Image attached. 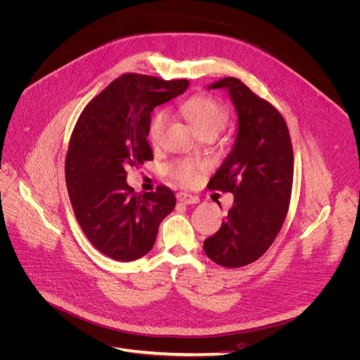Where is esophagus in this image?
I'll list each match as a JSON object with an SVG mask.
<instances>
[{
	"label": "esophagus",
	"mask_w": 360,
	"mask_h": 360,
	"mask_svg": "<svg viewBox=\"0 0 360 360\" xmlns=\"http://www.w3.org/2000/svg\"><path fill=\"white\" fill-rule=\"evenodd\" d=\"M176 199H178V202L185 203V205H193V203H198V202H199V199H198L196 196H192V195H189V193H186V192H179V193H176Z\"/></svg>",
	"instance_id": "esophagus-1"
}]
</instances>
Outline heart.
Here are the masks:
<instances>
[{"label":"heart","mask_w":360,"mask_h":360,"mask_svg":"<svg viewBox=\"0 0 360 360\" xmlns=\"http://www.w3.org/2000/svg\"><path fill=\"white\" fill-rule=\"evenodd\" d=\"M181 112L186 116V119L192 123L195 130L202 134L205 131H219L224 127L229 113L226 108L214 98L209 95H195L184 101L179 106ZM168 115L164 110H155L148 122L147 136L153 146H158L162 140L164 130L167 126ZM205 168V164L200 161L179 158L172 161L167 171L168 174L178 182L184 185L193 184L200 171Z\"/></svg>","instance_id":"b5f03b06"}]
</instances>
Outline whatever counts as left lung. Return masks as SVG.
<instances>
[{"instance_id":"8db88e82","label":"left lung","mask_w":360,"mask_h":360,"mask_svg":"<svg viewBox=\"0 0 360 360\" xmlns=\"http://www.w3.org/2000/svg\"><path fill=\"white\" fill-rule=\"evenodd\" d=\"M220 88L230 94L238 131L207 188L231 192L234 203L203 248L217 265L241 268L261 258L283 226L292 195L293 148L288 124L275 106L238 78L226 77L207 86Z\"/></svg>"}]
</instances>
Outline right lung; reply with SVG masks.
<instances>
[{
  "instance_id": "1",
  "label": "right lung",
  "mask_w": 360,
  "mask_h": 360,
  "mask_svg": "<svg viewBox=\"0 0 360 360\" xmlns=\"http://www.w3.org/2000/svg\"><path fill=\"white\" fill-rule=\"evenodd\" d=\"M188 79L123 74L81 112L65 157V184L75 219L89 243L122 262L144 257L160 223L174 210L172 191L134 193L126 168L153 160L147 141L151 112L184 94Z\"/></svg>"
}]
</instances>
